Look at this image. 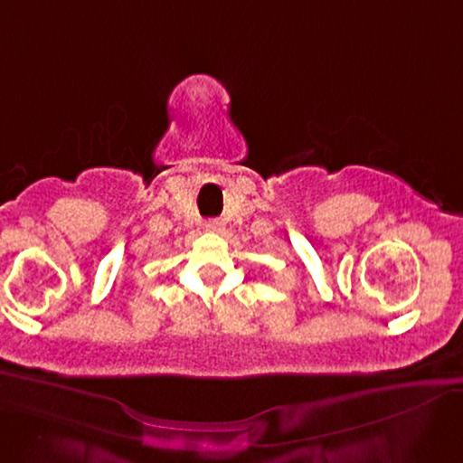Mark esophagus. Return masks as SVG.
Returning <instances> with one entry per match:
<instances>
[{"mask_svg": "<svg viewBox=\"0 0 463 463\" xmlns=\"http://www.w3.org/2000/svg\"><path fill=\"white\" fill-rule=\"evenodd\" d=\"M204 227H207L209 232H222L223 223L219 222V219H209V222H204Z\"/></svg>", "mask_w": 463, "mask_h": 463, "instance_id": "34e87169", "label": "esophagus"}]
</instances>
